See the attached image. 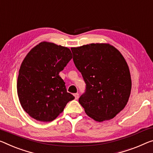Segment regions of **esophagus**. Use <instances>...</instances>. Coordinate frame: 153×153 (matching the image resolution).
Returning <instances> with one entry per match:
<instances>
[{"label":"esophagus","instance_id":"obj_1","mask_svg":"<svg viewBox=\"0 0 153 153\" xmlns=\"http://www.w3.org/2000/svg\"><path fill=\"white\" fill-rule=\"evenodd\" d=\"M74 97H75V99H77L79 98V94L78 93H75L74 94Z\"/></svg>","mask_w":153,"mask_h":153}]
</instances>
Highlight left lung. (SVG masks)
Listing matches in <instances>:
<instances>
[{"label": "left lung", "instance_id": "8db88e82", "mask_svg": "<svg viewBox=\"0 0 153 153\" xmlns=\"http://www.w3.org/2000/svg\"><path fill=\"white\" fill-rule=\"evenodd\" d=\"M74 64L86 83L79 103L86 114L98 122L110 120L129 100L131 79L120 52L106 43L72 48Z\"/></svg>", "mask_w": 153, "mask_h": 153}]
</instances>
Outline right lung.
I'll return each mask as SVG.
<instances>
[{"mask_svg": "<svg viewBox=\"0 0 153 153\" xmlns=\"http://www.w3.org/2000/svg\"><path fill=\"white\" fill-rule=\"evenodd\" d=\"M71 59L69 48L48 42L40 43L26 55L19 71L17 91L22 107L31 117L54 120L75 99L59 76Z\"/></svg>", "mask_w": 153, "mask_h": 153, "instance_id": "obj_1", "label": "right lung"}]
</instances>
